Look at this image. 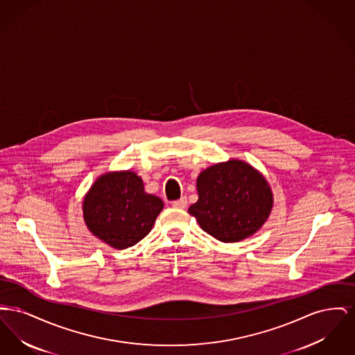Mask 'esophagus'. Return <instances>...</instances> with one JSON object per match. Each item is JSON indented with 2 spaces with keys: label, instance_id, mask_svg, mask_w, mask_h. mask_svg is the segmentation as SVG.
Here are the masks:
<instances>
[{
  "label": "esophagus",
  "instance_id": "obj_1",
  "mask_svg": "<svg viewBox=\"0 0 355 355\" xmlns=\"http://www.w3.org/2000/svg\"><path fill=\"white\" fill-rule=\"evenodd\" d=\"M173 206L174 207H177V209H186V206H187V200H186V197H182L181 200H178V201H174L173 202Z\"/></svg>",
  "mask_w": 355,
  "mask_h": 355
}]
</instances>
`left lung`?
Instances as JSON below:
<instances>
[{
    "instance_id": "left-lung-1",
    "label": "left lung",
    "mask_w": 355,
    "mask_h": 355,
    "mask_svg": "<svg viewBox=\"0 0 355 355\" xmlns=\"http://www.w3.org/2000/svg\"><path fill=\"white\" fill-rule=\"evenodd\" d=\"M198 201L189 207L203 232L220 242H239L255 234L272 209V191L259 170L229 159L197 177Z\"/></svg>"
}]
</instances>
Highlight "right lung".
<instances>
[{
  "label": "right lung",
  "instance_id": "1",
  "mask_svg": "<svg viewBox=\"0 0 355 355\" xmlns=\"http://www.w3.org/2000/svg\"><path fill=\"white\" fill-rule=\"evenodd\" d=\"M162 209V200L146 193L142 178L132 170L102 174L83 201L89 232L119 250L148 236Z\"/></svg>",
  "mask_w": 355,
  "mask_h": 355
}]
</instances>
